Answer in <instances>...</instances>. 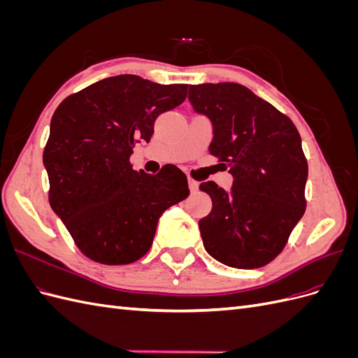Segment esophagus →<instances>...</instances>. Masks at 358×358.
I'll list each match as a JSON object with an SVG mask.
<instances>
[{
	"mask_svg": "<svg viewBox=\"0 0 358 358\" xmlns=\"http://www.w3.org/2000/svg\"><path fill=\"white\" fill-rule=\"evenodd\" d=\"M188 187L191 192H197L199 191V182L194 180V179H188Z\"/></svg>",
	"mask_w": 358,
	"mask_h": 358,
	"instance_id": "esophagus-1",
	"label": "esophagus"
}]
</instances>
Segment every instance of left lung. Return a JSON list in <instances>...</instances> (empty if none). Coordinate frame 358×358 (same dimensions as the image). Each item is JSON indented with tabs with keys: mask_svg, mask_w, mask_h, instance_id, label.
Here are the masks:
<instances>
[{
	"mask_svg": "<svg viewBox=\"0 0 358 358\" xmlns=\"http://www.w3.org/2000/svg\"><path fill=\"white\" fill-rule=\"evenodd\" d=\"M188 100L210 121V154L233 176L229 191L212 180L200 185L212 199L199 221L206 251L236 268L266 266L306 209L308 162L297 128L239 83L189 85Z\"/></svg>",
	"mask_w": 358,
	"mask_h": 358,
	"instance_id": "8db88e82",
	"label": "left lung"
}]
</instances>
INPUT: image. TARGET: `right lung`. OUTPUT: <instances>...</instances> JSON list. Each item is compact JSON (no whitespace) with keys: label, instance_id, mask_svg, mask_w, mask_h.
Returning <instances> with one entry per match:
<instances>
[{"label":"right lung","instance_id":"1","mask_svg":"<svg viewBox=\"0 0 358 358\" xmlns=\"http://www.w3.org/2000/svg\"><path fill=\"white\" fill-rule=\"evenodd\" d=\"M187 91L188 85L121 74L67 96L53 113L43 152L49 203L94 262H137L152 245L162 212L189 196L178 167L149 175L129 164L134 143H148L155 119L182 104Z\"/></svg>","mask_w":358,"mask_h":358}]
</instances>
